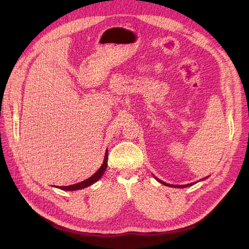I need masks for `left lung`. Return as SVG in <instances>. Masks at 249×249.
<instances>
[{
    "label": "left lung",
    "mask_w": 249,
    "mask_h": 249,
    "mask_svg": "<svg viewBox=\"0 0 249 249\" xmlns=\"http://www.w3.org/2000/svg\"><path fill=\"white\" fill-rule=\"evenodd\" d=\"M157 180L158 182H160L161 184H163V185H165V186H169V187H176V188H186V187H189V186H192V185H194L195 183H191V184H188V185H170V184H167V183H165V182H162L161 179H159V178H157Z\"/></svg>",
    "instance_id": "1"
}]
</instances>
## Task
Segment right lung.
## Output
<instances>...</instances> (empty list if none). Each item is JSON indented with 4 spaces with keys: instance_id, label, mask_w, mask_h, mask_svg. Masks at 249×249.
Segmentation results:
<instances>
[{
    "instance_id": "obj_1",
    "label": "right lung",
    "mask_w": 249,
    "mask_h": 249,
    "mask_svg": "<svg viewBox=\"0 0 249 249\" xmlns=\"http://www.w3.org/2000/svg\"><path fill=\"white\" fill-rule=\"evenodd\" d=\"M107 165H108V150L106 152V155H105V159H104L102 166L100 167L99 170H97L94 173L92 177H90L89 178L83 180V182H80L78 184L71 185V186H60V187L57 186V188H59V189H61V190H66V191H74V190L84 189V188L94 184L95 182H97V180H99L102 178L105 170H106V168H107Z\"/></svg>"
}]
</instances>
